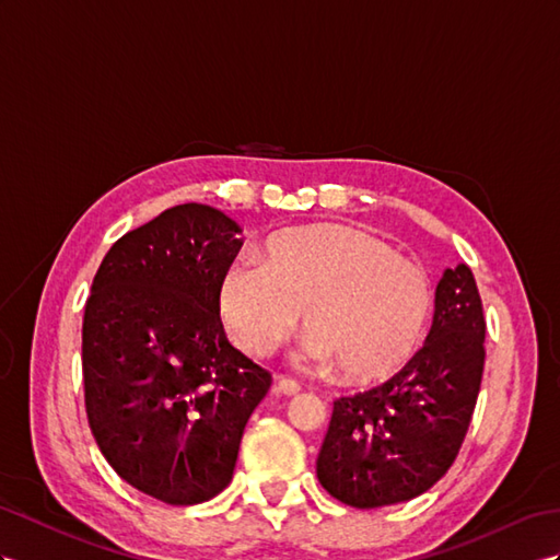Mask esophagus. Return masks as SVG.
<instances>
[{
    "label": "esophagus",
    "mask_w": 560,
    "mask_h": 560,
    "mask_svg": "<svg viewBox=\"0 0 560 560\" xmlns=\"http://www.w3.org/2000/svg\"><path fill=\"white\" fill-rule=\"evenodd\" d=\"M277 393H281V395H295V393H300V383L293 381V378L277 376Z\"/></svg>",
    "instance_id": "34e87169"
}]
</instances>
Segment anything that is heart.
Returning a JSON list of instances; mask_svg holds the SVG:
<instances>
[{"label": "heart", "instance_id": "obj_1", "mask_svg": "<svg viewBox=\"0 0 560 560\" xmlns=\"http://www.w3.org/2000/svg\"><path fill=\"white\" fill-rule=\"evenodd\" d=\"M433 305L425 271L383 238L350 224L281 229L262 260L238 255L218 281V312L229 338L269 354L300 319L298 357L340 364L350 381L395 374L419 348Z\"/></svg>", "mask_w": 560, "mask_h": 560}]
</instances>
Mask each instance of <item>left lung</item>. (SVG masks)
<instances>
[{"label":"left lung","mask_w":560,"mask_h":560,"mask_svg":"<svg viewBox=\"0 0 560 560\" xmlns=\"http://www.w3.org/2000/svg\"><path fill=\"white\" fill-rule=\"evenodd\" d=\"M485 317L466 265L444 269L425 346L402 371L334 402L317 478L354 509H378L430 490L462 450L485 369Z\"/></svg>","instance_id":"obj_1"}]
</instances>
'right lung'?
<instances>
[{"instance_id":"1","label":"right lung","mask_w":560,"mask_h":560,"mask_svg":"<svg viewBox=\"0 0 560 560\" xmlns=\"http://www.w3.org/2000/svg\"><path fill=\"white\" fill-rule=\"evenodd\" d=\"M241 226L175 206L113 243L82 319L84 409L98 450L139 492L172 506L220 494L271 374L226 340L222 269Z\"/></svg>"}]
</instances>
